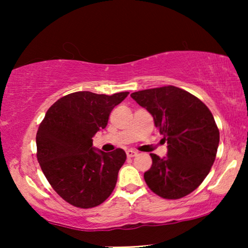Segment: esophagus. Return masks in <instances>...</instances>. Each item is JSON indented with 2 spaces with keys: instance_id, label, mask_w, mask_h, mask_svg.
Masks as SVG:
<instances>
[{
  "instance_id": "esophagus-1",
  "label": "esophagus",
  "mask_w": 248,
  "mask_h": 248,
  "mask_svg": "<svg viewBox=\"0 0 248 248\" xmlns=\"http://www.w3.org/2000/svg\"><path fill=\"white\" fill-rule=\"evenodd\" d=\"M126 155H127L128 158H132V157H135V155H138V152L134 151V150H127Z\"/></svg>"
}]
</instances>
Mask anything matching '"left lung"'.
Returning <instances> with one entry per match:
<instances>
[{"label": "left lung", "mask_w": 248, "mask_h": 248, "mask_svg": "<svg viewBox=\"0 0 248 248\" xmlns=\"http://www.w3.org/2000/svg\"><path fill=\"white\" fill-rule=\"evenodd\" d=\"M131 97L152 115L167 142V155L150 154L144 172L149 188L164 199L186 196L204 181L215 162L219 130L209 108L192 93L174 86L137 91Z\"/></svg>", "instance_id": "obj_1"}]
</instances>
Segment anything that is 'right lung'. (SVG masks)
Returning <instances> with one entry per match:
<instances>
[{"label":"right lung","mask_w":248,"mask_h":248,"mask_svg":"<svg viewBox=\"0 0 248 248\" xmlns=\"http://www.w3.org/2000/svg\"><path fill=\"white\" fill-rule=\"evenodd\" d=\"M127 94H66L50 106L40 123L37 159L52 187L70 204L93 208L114 191L126 154L123 149L108 154L96 149L93 138L106 127L110 111Z\"/></svg>","instance_id":"right-lung-1"}]
</instances>
